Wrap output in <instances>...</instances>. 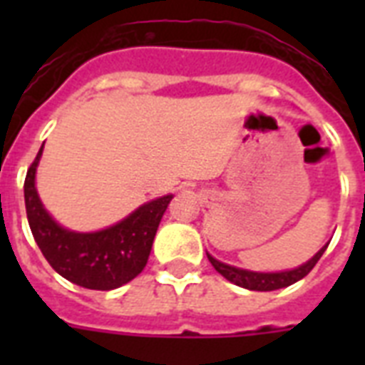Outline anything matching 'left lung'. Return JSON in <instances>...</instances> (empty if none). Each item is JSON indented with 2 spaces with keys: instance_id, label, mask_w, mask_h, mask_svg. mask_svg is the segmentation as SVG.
I'll return each mask as SVG.
<instances>
[{
  "instance_id": "obj_1",
  "label": "left lung",
  "mask_w": 365,
  "mask_h": 365,
  "mask_svg": "<svg viewBox=\"0 0 365 365\" xmlns=\"http://www.w3.org/2000/svg\"><path fill=\"white\" fill-rule=\"evenodd\" d=\"M328 248V244L324 246L320 252H318L312 259H309L307 263H303L297 269H292V271H282V272H254V271H246V269H237V267L225 265L222 261L214 259L210 254L208 255V259L214 265L222 277H225L229 282L237 284L240 288L246 289H254V292H272V289H280L286 288V286H292L294 282L301 280L303 277H307L309 272L312 271V267L317 265L318 259L322 257V254Z\"/></svg>"
}]
</instances>
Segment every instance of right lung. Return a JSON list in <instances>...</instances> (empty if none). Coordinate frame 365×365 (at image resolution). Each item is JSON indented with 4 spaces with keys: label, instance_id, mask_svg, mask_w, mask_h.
Masks as SVG:
<instances>
[{
    "label": "right lung",
    "instance_id": "1",
    "mask_svg": "<svg viewBox=\"0 0 365 365\" xmlns=\"http://www.w3.org/2000/svg\"><path fill=\"white\" fill-rule=\"evenodd\" d=\"M36 160L24 180L26 216L37 246L54 271L88 289H115L143 271L160 217L172 195L140 206L117 225L96 233H76L60 227L43 208L36 191Z\"/></svg>",
    "mask_w": 365,
    "mask_h": 365
}]
</instances>
